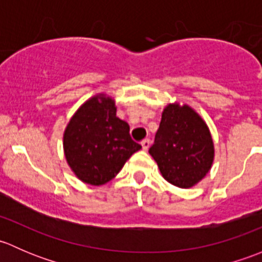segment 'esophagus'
<instances>
[{"mask_svg":"<svg viewBox=\"0 0 262 262\" xmlns=\"http://www.w3.org/2000/svg\"><path fill=\"white\" fill-rule=\"evenodd\" d=\"M149 144H150V141L149 139H144V141H142V148H143L144 150H147L148 148H149Z\"/></svg>","mask_w":262,"mask_h":262,"instance_id":"1","label":"esophagus"}]
</instances>
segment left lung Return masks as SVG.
<instances>
[{
  "label": "left lung",
  "instance_id": "left-lung-1",
  "mask_svg": "<svg viewBox=\"0 0 262 262\" xmlns=\"http://www.w3.org/2000/svg\"><path fill=\"white\" fill-rule=\"evenodd\" d=\"M149 155L165 180L189 189L204 179L212 167L214 144L209 128L187 105H167Z\"/></svg>",
  "mask_w": 262,
  "mask_h": 262
}]
</instances>
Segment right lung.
<instances>
[{
  "label": "right lung",
  "instance_id": "obj_1",
  "mask_svg": "<svg viewBox=\"0 0 262 262\" xmlns=\"http://www.w3.org/2000/svg\"><path fill=\"white\" fill-rule=\"evenodd\" d=\"M63 148L75 175L97 186L114 179L142 146L132 139L128 123L116 116L114 100L100 94L72 116L63 136Z\"/></svg>",
  "mask_w": 262,
  "mask_h": 262
}]
</instances>
